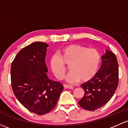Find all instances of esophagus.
<instances>
[{
    "label": "esophagus",
    "mask_w": 128,
    "mask_h": 128,
    "mask_svg": "<svg viewBox=\"0 0 128 128\" xmlns=\"http://www.w3.org/2000/svg\"><path fill=\"white\" fill-rule=\"evenodd\" d=\"M63 86H64V88H66V89H68H68H73V86H71V85H68V84H64Z\"/></svg>",
    "instance_id": "34e87169"
}]
</instances>
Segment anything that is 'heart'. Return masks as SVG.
I'll return each mask as SVG.
<instances>
[{"label": "heart", "instance_id": "obj_1", "mask_svg": "<svg viewBox=\"0 0 128 128\" xmlns=\"http://www.w3.org/2000/svg\"><path fill=\"white\" fill-rule=\"evenodd\" d=\"M59 54L60 56L53 54L50 61L52 72L58 80H62L65 75L66 68L64 63L69 64L70 72L66 78L68 83H76L80 80L88 82L98 72L100 56L94 48L72 44L60 49Z\"/></svg>", "mask_w": 128, "mask_h": 128}]
</instances>
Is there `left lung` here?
Masks as SVG:
<instances>
[{"instance_id": "8db88e82", "label": "left lung", "mask_w": 128, "mask_h": 128, "mask_svg": "<svg viewBox=\"0 0 128 128\" xmlns=\"http://www.w3.org/2000/svg\"><path fill=\"white\" fill-rule=\"evenodd\" d=\"M102 65L92 78L81 86L84 96L78 101L80 106L90 111L98 109L108 102L118 84V64L116 56L109 50L101 57Z\"/></svg>"}]
</instances>
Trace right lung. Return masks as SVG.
Segmentation results:
<instances>
[{
	"label": "right lung",
	"instance_id": "1",
	"mask_svg": "<svg viewBox=\"0 0 128 128\" xmlns=\"http://www.w3.org/2000/svg\"><path fill=\"white\" fill-rule=\"evenodd\" d=\"M46 43L36 42L19 52L11 66V82L16 98L28 110L38 115L50 112L63 90L60 82L47 76Z\"/></svg>",
	"mask_w": 128,
	"mask_h": 128
}]
</instances>
